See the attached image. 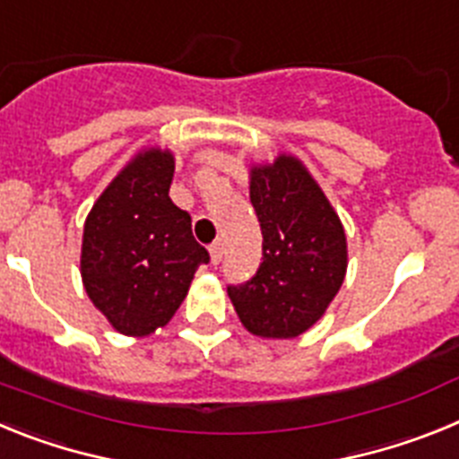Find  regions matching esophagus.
Here are the masks:
<instances>
[{
	"label": "esophagus",
	"instance_id": "34e87169",
	"mask_svg": "<svg viewBox=\"0 0 459 459\" xmlns=\"http://www.w3.org/2000/svg\"><path fill=\"white\" fill-rule=\"evenodd\" d=\"M209 253H211V262H213V264H221V259H222V243H221V241L211 243Z\"/></svg>",
	"mask_w": 459,
	"mask_h": 459
}]
</instances>
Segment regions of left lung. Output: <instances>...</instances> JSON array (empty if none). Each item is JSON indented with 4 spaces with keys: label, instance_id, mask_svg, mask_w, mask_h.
I'll return each mask as SVG.
<instances>
[{
    "label": "left lung",
    "instance_id": "8db88e82",
    "mask_svg": "<svg viewBox=\"0 0 459 459\" xmlns=\"http://www.w3.org/2000/svg\"><path fill=\"white\" fill-rule=\"evenodd\" d=\"M264 257L246 285L227 287L238 319L259 338L306 333L342 287L347 237L340 216L306 165L291 153L250 165Z\"/></svg>",
    "mask_w": 459,
    "mask_h": 459
}]
</instances>
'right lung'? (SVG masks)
Returning a JSON list of instances; mask_svg holds the SVG:
<instances>
[{
  "label": "right lung",
  "instance_id": "obj_1",
  "mask_svg": "<svg viewBox=\"0 0 459 459\" xmlns=\"http://www.w3.org/2000/svg\"><path fill=\"white\" fill-rule=\"evenodd\" d=\"M172 177L169 149H142L84 221V291L115 331L133 338L163 328L184 303L197 266L209 262L190 216L169 200Z\"/></svg>",
  "mask_w": 459,
  "mask_h": 459
}]
</instances>
